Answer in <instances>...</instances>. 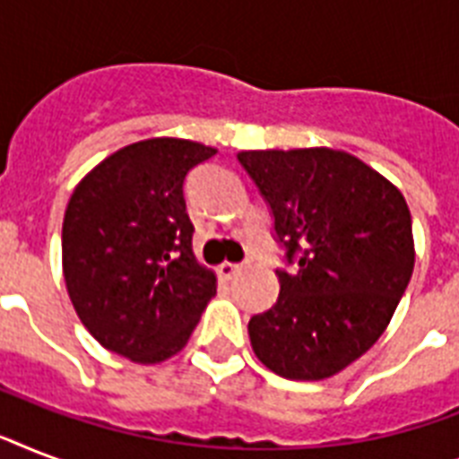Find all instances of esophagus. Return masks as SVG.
Masks as SVG:
<instances>
[{
  "instance_id": "obj_1",
  "label": "esophagus",
  "mask_w": 459,
  "mask_h": 459,
  "mask_svg": "<svg viewBox=\"0 0 459 459\" xmlns=\"http://www.w3.org/2000/svg\"><path fill=\"white\" fill-rule=\"evenodd\" d=\"M240 272H243V266L233 264V262H221L219 264V276H223V279H233Z\"/></svg>"
}]
</instances>
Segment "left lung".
Masks as SVG:
<instances>
[{
  "instance_id": "left-lung-1",
  "label": "left lung",
  "mask_w": 459,
  "mask_h": 459,
  "mask_svg": "<svg viewBox=\"0 0 459 459\" xmlns=\"http://www.w3.org/2000/svg\"><path fill=\"white\" fill-rule=\"evenodd\" d=\"M273 214L293 272L247 324L259 362L319 381L362 357L388 326L414 269L412 216L391 180L331 147L238 154Z\"/></svg>"
}]
</instances>
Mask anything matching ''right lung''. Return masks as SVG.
<instances>
[{"label": "right lung", "instance_id": "1", "mask_svg": "<svg viewBox=\"0 0 459 459\" xmlns=\"http://www.w3.org/2000/svg\"><path fill=\"white\" fill-rule=\"evenodd\" d=\"M214 147L152 138L118 150L75 186L61 229L68 298L92 338L138 364L187 342L216 293L195 259L183 186Z\"/></svg>", "mask_w": 459, "mask_h": 459}]
</instances>
